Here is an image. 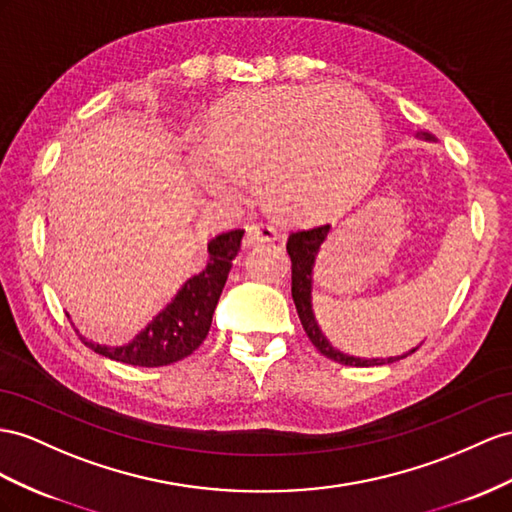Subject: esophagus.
Listing matches in <instances>:
<instances>
[{
  "instance_id": "obj_1",
  "label": "esophagus",
  "mask_w": 512,
  "mask_h": 512,
  "mask_svg": "<svg viewBox=\"0 0 512 512\" xmlns=\"http://www.w3.org/2000/svg\"><path fill=\"white\" fill-rule=\"evenodd\" d=\"M279 238V231L264 225V222H253V225L246 227V242L248 244H257V242H274Z\"/></svg>"
}]
</instances>
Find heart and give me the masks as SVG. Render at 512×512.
I'll list each match as a JSON object with an SVG mask.
<instances>
[{"label": "heart", "mask_w": 512, "mask_h": 512, "mask_svg": "<svg viewBox=\"0 0 512 512\" xmlns=\"http://www.w3.org/2000/svg\"><path fill=\"white\" fill-rule=\"evenodd\" d=\"M383 147L376 110L361 95L281 86L229 99L190 151L194 177L220 199H240L257 179L272 214L326 220L368 190Z\"/></svg>", "instance_id": "b5f03b06"}]
</instances>
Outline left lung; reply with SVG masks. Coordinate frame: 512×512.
Here are the masks:
<instances>
[{"label": "left lung", "instance_id": "obj_1", "mask_svg": "<svg viewBox=\"0 0 512 512\" xmlns=\"http://www.w3.org/2000/svg\"><path fill=\"white\" fill-rule=\"evenodd\" d=\"M426 140H432L430 134H422ZM329 225H320V227H311V229H300L290 233L287 238V255L292 259V298L294 305L298 311L300 324L307 333V337L311 339V344L316 346L324 357H329L337 363L344 365H352V368H370V365H385V363H393L400 361L406 355H411L417 348H413L411 352H406L402 357H389V359H361V357H350L344 355V352L335 350L329 339H326L320 331V326L313 318V309H311V274H313V264H316V255L320 251V244L326 240L329 235Z\"/></svg>", "mask_w": 512, "mask_h": 512}]
</instances>
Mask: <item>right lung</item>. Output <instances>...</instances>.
I'll return each instance as SVG.
<instances>
[{
    "instance_id": "obj_1",
    "label": "right lung",
    "mask_w": 512,
    "mask_h": 512,
    "mask_svg": "<svg viewBox=\"0 0 512 512\" xmlns=\"http://www.w3.org/2000/svg\"><path fill=\"white\" fill-rule=\"evenodd\" d=\"M242 235V229L216 235L207 244V266L183 283L166 309L157 313L147 329L140 331L129 344L110 348L88 342L84 337L80 339L99 355L127 365H138V368H162V365L186 359L205 342L222 287H225L233 259L240 251Z\"/></svg>"
}]
</instances>
